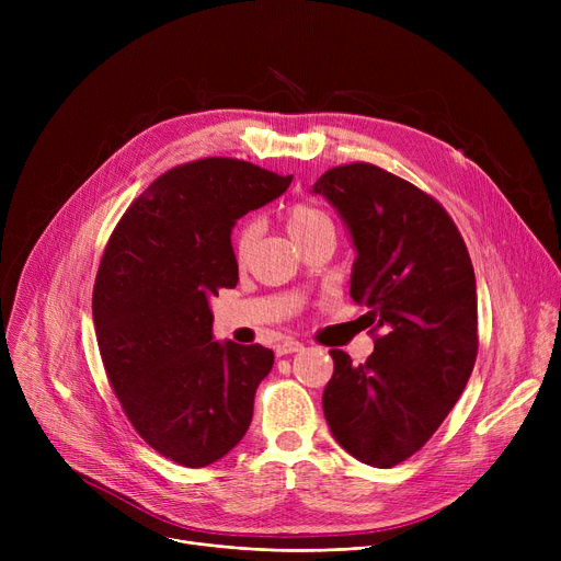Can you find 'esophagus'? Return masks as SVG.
<instances>
[{
    "instance_id": "esophagus-1",
    "label": "esophagus",
    "mask_w": 561,
    "mask_h": 561,
    "mask_svg": "<svg viewBox=\"0 0 561 561\" xmlns=\"http://www.w3.org/2000/svg\"><path fill=\"white\" fill-rule=\"evenodd\" d=\"M305 345L296 339H282L277 345H275V352L277 357H284V355H293V352H300Z\"/></svg>"
}]
</instances>
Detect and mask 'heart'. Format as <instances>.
I'll list each match as a JSON object with an SVG mask.
<instances>
[{"instance_id": "1", "label": "heart", "mask_w": 561, "mask_h": 561, "mask_svg": "<svg viewBox=\"0 0 561 561\" xmlns=\"http://www.w3.org/2000/svg\"><path fill=\"white\" fill-rule=\"evenodd\" d=\"M286 227H288L293 239L302 245L305 241L313 239V236L334 233V218L330 216V211H325L318 204L296 202L286 209ZM256 239H259V222L256 220H245L239 225V229H236L231 250H233V259L241 265L250 261Z\"/></svg>"}]
</instances>
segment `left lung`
<instances>
[{
    "label": "left lung",
    "mask_w": 561,
    "mask_h": 561,
    "mask_svg": "<svg viewBox=\"0 0 561 561\" xmlns=\"http://www.w3.org/2000/svg\"><path fill=\"white\" fill-rule=\"evenodd\" d=\"M345 220L357 261L350 298L368 307L375 352L352 366L330 350L322 411L359 461L391 468L419 453L466 389L478 357V290L466 243L430 193L364 161L313 184Z\"/></svg>",
    "instance_id": "1"
}]
</instances>
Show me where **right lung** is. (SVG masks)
Masks as SVG:
<instances>
[{
  "mask_svg": "<svg viewBox=\"0 0 561 561\" xmlns=\"http://www.w3.org/2000/svg\"><path fill=\"white\" fill-rule=\"evenodd\" d=\"M293 174L227 157L176 165L131 202L104 248L93 320L108 385L165 459L202 468L245 436L273 350L211 341L209 300L239 282L231 227Z\"/></svg>",
  "mask_w": 561,
  "mask_h": 561,
  "instance_id": "1",
  "label": "right lung"
}]
</instances>
